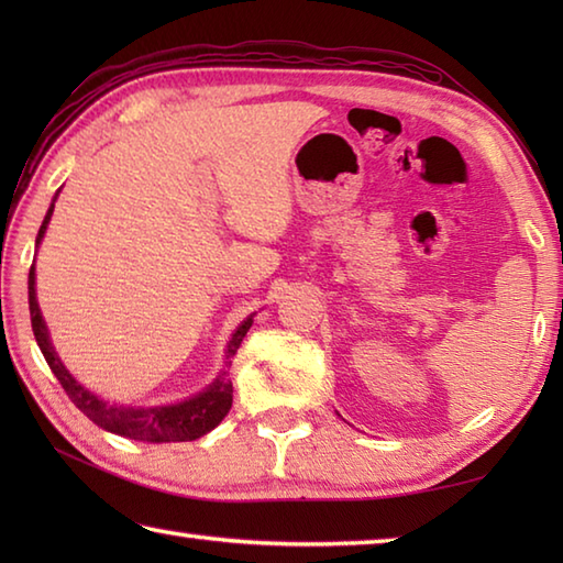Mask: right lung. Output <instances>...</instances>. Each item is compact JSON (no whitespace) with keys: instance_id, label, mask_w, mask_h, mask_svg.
<instances>
[{"instance_id":"right-lung-1","label":"right lung","mask_w":563,"mask_h":563,"mask_svg":"<svg viewBox=\"0 0 563 563\" xmlns=\"http://www.w3.org/2000/svg\"><path fill=\"white\" fill-rule=\"evenodd\" d=\"M55 208V200L45 212V220L35 236V246L41 244V239L47 230V222H51V214ZM29 309H31V327L33 336L38 341V349L45 357V363L51 365L53 375L59 379V385L67 391V397L77 409L101 426L103 430H111V433L125 435L130 440H142V442H186L196 440L200 435L210 433V430L218 426L222 418L232 409V379L227 375V369L218 375L210 387L202 389L196 397L186 401L169 404V406H123L115 401H103L97 394L81 387L79 382L69 375V369L59 361L51 336H47V327L41 314L38 300H35V263L29 271ZM254 324V314L246 317L242 324L236 327L232 333V341L227 343V361L224 367L232 365V355L236 353L239 345H242L246 331Z\"/></svg>"}]
</instances>
